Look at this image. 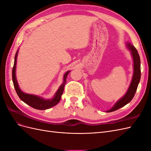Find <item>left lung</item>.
I'll use <instances>...</instances> for the list:
<instances>
[{"mask_svg":"<svg viewBox=\"0 0 151 151\" xmlns=\"http://www.w3.org/2000/svg\"><path fill=\"white\" fill-rule=\"evenodd\" d=\"M127 46L130 50L132 58L134 60V74L132 77L130 85L129 86L126 94L123 96L118 100L115 103V104L109 109L106 111V112H112L117 110L119 108L124 106L125 105L130 103L131 100L133 99L135 92L137 89V87L140 79L141 72H140V59L137 50L135 48L134 45H132L130 43H127Z\"/></svg>","mask_w":151,"mask_h":151,"instance_id":"left-lung-1","label":"left lung"}]
</instances>
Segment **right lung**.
<instances>
[{"label":"right lung","mask_w":151,"mask_h":151,"mask_svg":"<svg viewBox=\"0 0 151 151\" xmlns=\"http://www.w3.org/2000/svg\"><path fill=\"white\" fill-rule=\"evenodd\" d=\"M18 50L16 52L14 57V66L12 68V81L14 86L15 90L16 91V93L17 94L18 96L22 100V101L24 102L26 104H28L29 106L33 107L35 109H40V110H44V109H49L57 104L59 101H60L61 96L63 94V90H64V87L66 84V79L67 77L68 74L70 71H67L63 76V84L59 87L57 93L55 94L54 97L52 99H45L42 98H41L38 96L30 94H26L22 92L20 89L19 86L18 85L16 77V60L17 57Z\"/></svg>","instance_id":"1"}]
</instances>
